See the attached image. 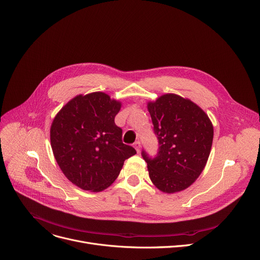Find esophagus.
<instances>
[{"mask_svg":"<svg viewBox=\"0 0 260 260\" xmlns=\"http://www.w3.org/2000/svg\"><path fill=\"white\" fill-rule=\"evenodd\" d=\"M133 147H134V149L136 150L137 153H139V151H141V143H139L138 141L133 144Z\"/></svg>","mask_w":260,"mask_h":260,"instance_id":"1","label":"esophagus"}]
</instances>
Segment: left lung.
<instances>
[{
  "label": "left lung",
  "mask_w": 260,
  "mask_h": 260,
  "mask_svg": "<svg viewBox=\"0 0 260 260\" xmlns=\"http://www.w3.org/2000/svg\"><path fill=\"white\" fill-rule=\"evenodd\" d=\"M159 151H143L152 183L162 192L189 187L203 172L210 154L213 126L205 111L189 99L166 93L148 102Z\"/></svg>",
  "instance_id": "obj_1"
}]
</instances>
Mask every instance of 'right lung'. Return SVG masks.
<instances>
[{"mask_svg": "<svg viewBox=\"0 0 260 260\" xmlns=\"http://www.w3.org/2000/svg\"><path fill=\"white\" fill-rule=\"evenodd\" d=\"M122 103L95 91L78 94L54 117L50 139L56 161L69 180L83 190L109 187L124 161L136 154L122 142L114 117Z\"/></svg>", "mask_w": 260, "mask_h": 260, "instance_id": "1", "label": "right lung"}]
</instances>
